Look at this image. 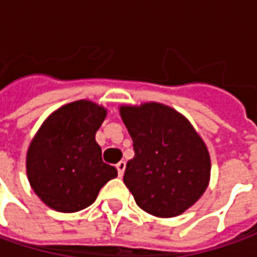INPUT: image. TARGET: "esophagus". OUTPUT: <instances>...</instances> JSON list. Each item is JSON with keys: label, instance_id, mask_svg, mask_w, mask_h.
<instances>
[{"label": "esophagus", "instance_id": "esophagus-1", "mask_svg": "<svg viewBox=\"0 0 257 257\" xmlns=\"http://www.w3.org/2000/svg\"><path fill=\"white\" fill-rule=\"evenodd\" d=\"M125 166H126L125 161H120V162H118V164H116V169H118V175H119V176H123V172H125Z\"/></svg>", "mask_w": 257, "mask_h": 257}]
</instances>
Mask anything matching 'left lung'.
I'll use <instances>...</instances> for the list:
<instances>
[{
	"mask_svg": "<svg viewBox=\"0 0 257 257\" xmlns=\"http://www.w3.org/2000/svg\"><path fill=\"white\" fill-rule=\"evenodd\" d=\"M134 142L123 183L137 205L159 217L181 215L206 190L210 159L203 141L181 113L162 103L122 106Z\"/></svg>",
	"mask_w": 257,
	"mask_h": 257,
	"instance_id": "1",
	"label": "left lung"
}]
</instances>
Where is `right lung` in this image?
Returning <instances> with one entry per match:
<instances>
[{
    "mask_svg": "<svg viewBox=\"0 0 257 257\" xmlns=\"http://www.w3.org/2000/svg\"><path fill=\"white\" fill-rule=\"evenodd\" d=\"M106 111L89 101L68 103L38 131L27 155V173L34 192L58 212H78L92 205L101 188L116 178L102 161L95 134Z\"/></svg>",
    "mask_w": 257,
    "mask_h": 257,
    "instance_id": "1",
    "label": "right lung"
}]
</instances>
